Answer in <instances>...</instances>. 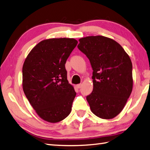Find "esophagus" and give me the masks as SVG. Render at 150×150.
<instances>
[{
  "label": "esophagus",
  "instance_id": "esophagus-1",
  "mask_svg": "<svg viewBox=\"0 0 150 150\" xmlns=\"http://www.w3.org/2000/svg\"><path fill=\"white\" fill-rule=\"evenodd\" d=\"M81 87H82V84H81V83H79V84L76 85V88H81Z\"/></svg>",
  "mask_w": 150,
  "mask_h": 150
}]
</instances>
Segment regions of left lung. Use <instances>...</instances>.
<instances>
[{
  "label": "left lung",
  "mask_w": 150,
  "mask_h": 150,
  "mask_svg": "<svg viewBox=\"0 0 150 150\" xmlns=\"http://www.w3.org/2000/svg\"><path fill=\"white\" fill-rule=\"evenodd\" d=\"M79 49L91 62L93 90L86 97L91 112L112 119L126 105L133 88L132 64L121 45L103 36L79 39Z\"/></svg>",
  "instance_id": "obj_1"
}]
</instances>
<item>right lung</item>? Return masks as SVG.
Here are the masks:
<instances>
[{
  "label": "right lung",
  "mask_w": 150,
  "mask_h": 150,
  "mask_svg": "<svg viewBox=\"0 0 150 150\" xmlns=\"http://www.w3.org/2000/svg\"><path fill=\"white\" fill-rule=\"evenodd\" d=\"M77 43L74 38L44 40L24 61L23 92L37 114L47 122H59L71 112L76 93L67 80L65 64Z\"/></svg>",
  "instance_id": "add662e5"
}]
</instances>
